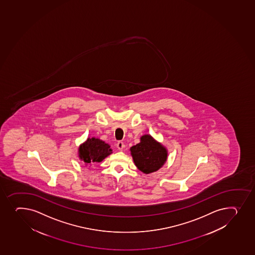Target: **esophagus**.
Listing matches in <instances>:
<instances>
[{
  "label": "esophagus",
  "instance_id": "34e87169",
  "mask_svg": "<svg viewBox=\"0 0 255 255\" xmlns=\"http://www.w3.org/2000/svg\"><path fill=\"white\" fill-rule=\"evenodd\" d=\"M116 145H117V148H118L119 150H122V149L125 147V144H124V143L122 141L117 142Z\"/></svg>",
  "mask_w": 255,
  "mask_h": 255
}]
</instances>
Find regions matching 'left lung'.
Returning a JSON list of instances; mask_svg holds the SVG:
<instances>
[{"label":"left lung","instance_id":"left-lung-1","mask_svg":"<svg viewBox=\"0 0 255 255\" xmlns=\"http://www.w3.org/2000/svg\"><path fill=\"white\" fill-rule=\"evenodd\" d=\"M130 151L137 168L145 174L159 170L167 157L165 148L149 134L143 135L139 144L130 148Z\"/></svg>","mask_w":255,"mask_h":255}]
</instances>
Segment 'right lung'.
<instances>
[{
	"label": "right lung",
	"mask_w": 255,
	"mask_h": 255,
	"mask_svg": "<svg viewBox=\"0 0 255 255\" xmlns=\"http://www.w3.org/2000/svg\"><path fill=\"white\" fill-rule=\"evenodd\" d=\"M111 146L105 142L95 138L87 139L79 147V157L86 164L100 162L106 156L111 154Z\"/></svg>",
	"instance_id": "add662e5"
}]
</instances>
